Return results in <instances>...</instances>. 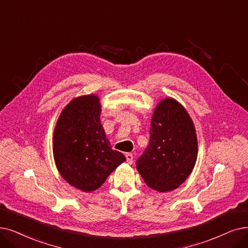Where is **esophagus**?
I'll list each match as a JSON object with an SVG mask.
<instances>
[{
    "instance_id": "34e87169",
    "label": "esophagus",
    "mask_w": 248,
    "mask_h": 248,
    "mask_svg": "<svg viewBox=\"0 0 248 248\" xmlns=\"http://www.w3.org/2000/svg\"><path fill=\"white\" fill-rule=\"evenodd\" d=\"M125 156H126V161H127L128 164H132L133 163V155L131 153H127L125 155Z\"/></svg>"
}]
</instances>
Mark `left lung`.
<instances>
[{
  "mask_svg": "<svg viewBox=\"0 0 248 248\" xmlns=\"http://www.w3.org/2000/svg\"><path fill=\"white\" fill-rule=\"evenodd\" d=\"M150 142L137 158L136 168L152 189L166 192L182 184L197 157L195 129L185 108L173 98L155 108L150 128Z\"/></svg>",
  "mask_w": 248,
  "mask_h": 248,
  "instance_id": "left-lung-1",
  "label": "left lung"
}]
</instances>
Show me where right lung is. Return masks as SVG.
<instances>
[{
	"label": "right lung",
	"instance_id": "right-lung-1",
	"mask_svg": "<svg viewBox=\"0 0 248 248\" xmlns=\"http://www.w3.org/2000/svg\"><path fill=\"white\" fill-rule=\"evenodd\" d=\"M100 100L94 94L77 97L61 113L54 132V157L59 172L75 188L90 192L125 162L112 150L100 120Z\"/></svg>",
	"mask_w": 248,
	"mask_h": 248
}]
</instances>
